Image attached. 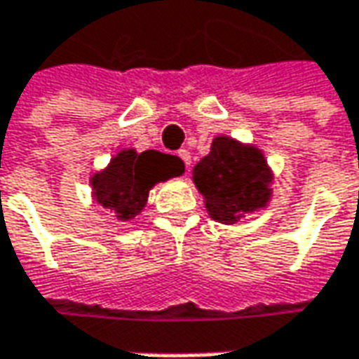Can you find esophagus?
I'll return each instance as SVG.
<instances>
[{
  "mask_svg": "<svg viewBox=\"0 0 359 359\" xmlns=\"http://www.w3.org/2000/svg\"><path fill=\"white\" fill-rule=\"evenodd\" d=\"M177 156L184 159L186 168H187V170H189V165H191V154H189L187 149H180V151H177Z\"/></svg>",
  "mask_w": 359,
  "mask_h": 359,
  "instance_id": "1",
  "label": "esophagus"
}]
</instances>
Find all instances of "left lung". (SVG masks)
Returning a JSON list of instances; mask_svg holds the SVG:
<instances>
[{
    "instance_id": "1",
    "label": "left lung",
    "mask_w": 359,
    "mask_h": 359,
    "mask_svg": "<svg viewBox=\"0 0 359 359\" xmlns=\"http://www.w3.org/2000/svg\"><path fill=\"white\" fill-rule=\"evenodd\" d=\"M191 175L210 217L226 226L266 210L271 201L273 172L264 151L229 135L214 137L210 154L196 163Z\"/></svg>"
}]
</instances>
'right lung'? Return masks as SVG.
I'll return each instance as SVG.
<instances>
[{"label": "right lung", "instance_id": "right-lung-1", "mask_svg": "<svg viewBox=\"0 0 359 359\" xmlns=\"http://www.w3.org/2000/svg\"><path fill=\"white\" fill-rule=\"evenodd\" d=\"M184 172L186 165L177 156L158 149L137 154L131 147H121L104 170L90 177L91 198L105 210H111L118 219L128 222L144 212L151 187Z\"/></svg>", "mask_w": 359, "mask_h": 359}]
</instances>
